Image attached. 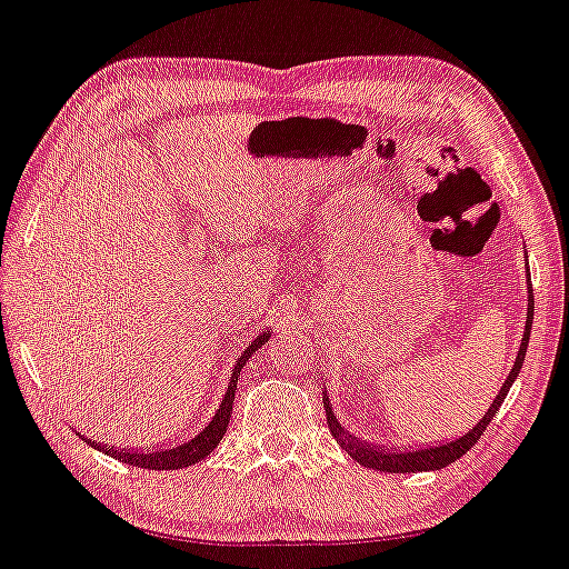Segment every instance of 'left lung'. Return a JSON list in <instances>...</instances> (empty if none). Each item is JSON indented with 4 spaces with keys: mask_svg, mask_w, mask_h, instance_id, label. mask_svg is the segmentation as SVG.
<instances>
[{
    "mask_svg": "<svg viewBox=\"0 0 569 569\" xmlns=\"http://www.w3.org/2000/svg\"><path fill=\"white\" fill-rule=\"evenodd\" d=\"M530 328H533V286H530V278H528V318H525L520 351H517L512 370H509L505 383H501L499 393H496V399L491 401V407L486 409V415L480 417V420L470 430H467V433H462L459 438H449V441L433 443V446H428V443L391 446V449H388V446L372 443V441H368V438H357L355 433H349V430L338 422L333 405H330V399H328V391H322V407H326L328 428H330V433H333L336 443L341 446V449L347 451L355 462H359L362 467H370V470H380V472H428V470H441V467H449L451 462H457L459 457L467 455V451L478 443V438L483 436V430L491 426L496 412H499L501 401L507 399L509 388H512L517 376H520L522 362H525V351H528V341H530Z\"/></svg>",
    "mask_w": 569,
    "mask_h": 569,
    "instance_id": "8db88e82",
    "label": "left lung"
}]
</instances>
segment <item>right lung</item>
I'll use <instances>...</instances> for the list:
<instances>
[{
	"instance_id": "obj_1",
	"label": "right lung",
	"mask_w": 569,
	"mask_h": 569,
	"mask_svg": "<svg viewBox=\"0 0 569 569\" xmlns=\"http://www.w3.org/2000/svg\"><path fill=\"white\" fill-rule=\"evenodd\" d=\"M270 333H272V328H264V330H260V336H257L254 341L247 343V349L241 351L239 359H236V365L231 370V383H228L226 393H222L218 412H214L212 420L207 422V426L201 428L197 436L189 438V441L170 443V446H149V449H139V446H136V449H118V446H112V443L91 441V438L81 436L78 430H76V433L81 436L86 443L93 446V449L102 451V455L112 457V459H120V462H126V465L141 467V470H183V467H191V465L201 462V459L210 455L214 446L222 441V436H226L228 422H231V415H233L236 383H239L241 368L249 362V357L254 355V351L260 349L264 341H268Z\"/></svg>"
}]
</instances>
